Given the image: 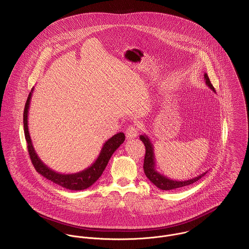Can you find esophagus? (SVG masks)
<instances>
[{
  "label": "esophagus",
  "instance_id": "34e87169",
  "mask_svg": "<svg viewBox=\"0 0 249 249\" xmlns=\"http://www.w3.org/2000/svg\"><path fill=\"white\" fill-rule=\"evenodd\" d=\"M138 131H139V128L136 124H131L129 125L126 130H125V134H126V137L128 139H132V138H135L138 134Z\"/></svg>",
  "mask_w": 249,
  "mask_h": 249
}]
</instances>
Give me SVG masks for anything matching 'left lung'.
Segmentation results:
<instances>
[{"mask_svg":"<svg viewBox=\"0 0 249 249\" xmlns=\"http://www.w3.org/2000/svg\"><path fill=\"white\" fill-rule=\"evenodd\" d=\"M204 79H205V82L208 85V87L212 91L215 92L214 88H213V86L212 85L210 79H209V76L207 75V73H204ZM140 139H141V141L143 142V144L145 146V155H144V159H143V172H144V175H145L146 178L151 181V183H153L160 190L169 191V190H175V189L181 188V187H184V186L191 185V184L196 182L197 180H199L200 178L204 177L207 174V172H206V173H203L200 176H197V177L192 178V179L184 180V181L173 180V179H170V178L161 175L155 169L154 150H153V145H152V143L150 142L149 138L145 134H143V135L140 136Z\"/></svg>","mask_w":249,"mask_h":249,"instance_id":"8db88e82","label":"left lung"}]
</instances>
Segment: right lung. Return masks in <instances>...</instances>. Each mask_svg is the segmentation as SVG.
I'll return each mask as SVG.
<instances>
[{
	"instance_id": "1",
	"label": "right lung",
	"mask_w": 249,
	"mask_h": 249,
	"mask_svg": "<svg viewBox=\"0 0 249 249\" xmlns=\"http://www.w3.org/2000/svg\"><path fill=\"white\" fill-rule=\"evenodd\" d=\"M33 92H34V88L32 89L28 97L25 109H24V130H25L26 141L28 142L29 154L31 156V160L36 171L44 178L68 190L80 191V190L89 188L103 175L112 154L124 141L125 139L124 134L123 132H120L115 134L110 139H108L107 142H105L97 160L86 170L76 174H71V175H62V174L56 173L52 169H50L49 167H47V165H45L41 161V159L38 157L30 136L29 127H28V114H29V108L31 105Z\"/></svg>"
}]
</instances>
